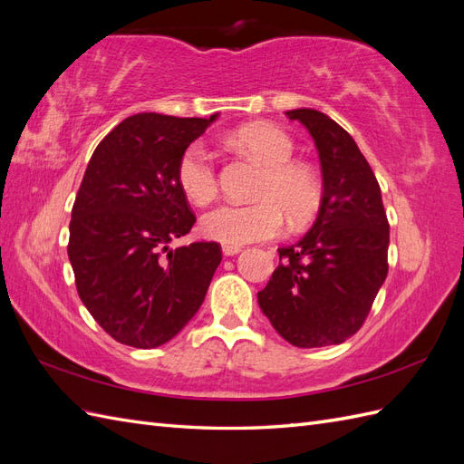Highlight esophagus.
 <instances>
[{"label": "esophagus", "mask_w": 464, "mask_h": 464, "mask_svg": "<svg viewBox=\"0 0 464 464\" xmlns=\"http://www.w3.org/2000/svg\"><path fill=\"white\" fill-rule=\"evenodd\" d=\"M242 251V247L240 246H222V254L224 256H236V254H240Z\"/></svg>", "instance_id": "obj_1"}]
</instances>
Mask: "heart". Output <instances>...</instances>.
I'll use <instances>...</instances> for the list:
<instances>
[{"label": "heart", "instance_id": "obj_1", "mask_svg": "<svg viewBox=\"0 0 464 464\" xmlns=\"http://www.w3.org/2000/svg\"><path fill=\"white\" fill-rule=\"evenodd\" d=\"M234 143L263 166L256 198L247 205L227 203L201 218V232L224 246H244L271 240L283 234L287 213L294 227L314 215L319 203V184L310 168L292 162V139L273 125L254 123L234 135ZM176 179L181 193L207 205L217 198L218 179L213 157L201 143L189 145L179 157Z\"/></svg>", "mask_w": 464, "mask_h": 464}]
</instances>
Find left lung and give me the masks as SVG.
Returning <instances> with one entry per match:
<instances>
[{
	"label": "left lung",
	"mask_w": 464,
	"mask_h": 464,
	"mask_svg": "<svg viewBox=\"0 0 464 464\" xmlns=\"http://www.w3.org/2000/svg\"><path fill=\"white\" fill-rule=\"evenodd\" d=\"M286 116L314 137L323 198L310 232L278 247L280 263L257 302L290 344H341L363 325L389 271L382 189L354 139L334 120L312 108Z\"/></svg>",
	"instance_id": "obj_1"
}]
</instances>
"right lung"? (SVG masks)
I'll use <instances>...</instances> for the list:
<instances>
[{"mask_svg": "<svg viewBox=\"0 0 464 464\" xmlns=\"http://www.w3.org/2000/svg\"><path fill=\"white\" fill-rule=\"evenodd\" d=\"M215 120L143 111L116 125L89 160L67 256L81 302L121 344L157 348L174 339L222 259L217 242L170 247L195 224L176 179L179 157Z\"/></svg>", "mask_w": 464, "mask_h": 464, "instance_id": "1", "label": "right lung"}]
</instances>
